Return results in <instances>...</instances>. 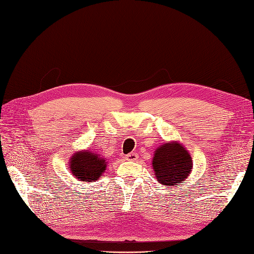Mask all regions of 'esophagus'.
I'll return each instance as SVG.
<instances>
[{"instance_id":"1","label":"esophagus","mask_w":254,"mask_h":254,"mask_svg":"<svg viewBox=\"0 0 254 254\" xmlns=\"http://www.w3.org/2000/svg\"><path fill=\"white\" fill-rule=\"evenodd\" d=\"M125 158H126V160H129V161H135V160H138V154L130 153L125 156Z\"/></svg>"}]
</instances>
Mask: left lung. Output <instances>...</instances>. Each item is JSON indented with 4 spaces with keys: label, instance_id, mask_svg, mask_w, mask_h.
<instances>
[{
    "label": "left lung",
    "instance_id": "8db88e82",
    "mask_svg": "<svg viewBox=\"0 0 254 254\" xmlns=\"http://www.w3.org/2000/svg\"><path fill=\"white\" fill-rule=\"evenodd\" d=\"M153 169L157 180L166 186L185 182L192 171V158L178 142H167L155 150Z\"/></svg>",
    "mask_w": 254,
    "mask_h": 254
}]
</instances>
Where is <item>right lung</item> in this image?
I'll use <instances>...</instances> for the list:
<instances>
[{"label":"right lung","mask_w":254,"mask_h":254,"mask_svg":"<svg viewBox=\"0 0 254 254\" xmlns=\"http://www.w3.org/2000/svg\"><path fill=\"white\" fill-rule=\"evenodd\" d=\"M107 161L100 155L85 149L74 153L69 160V168L73 176L80 182H94L105 172Z\"/></svg>","instance_id":"right-lung-1"}]
</instances>
